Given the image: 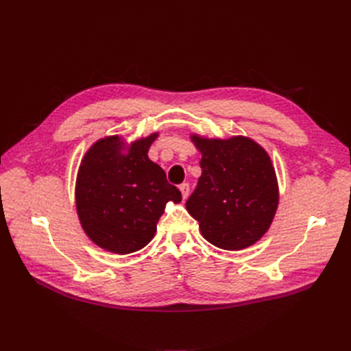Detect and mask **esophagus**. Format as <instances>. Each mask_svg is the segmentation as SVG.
<instances>
[{
    "mask_svg": "<svg viewBox=\"0 0 351 351\" xmlns=\"http://www.w3.org/2000/svg\"><path fill=\"white\" fill-rule=\"evenodd\" d=\"M180 192H182V195H183V199H187L189 193H191V186H189L187 183L180 184Z\"/></svg>",
    "mask_w": 351,
    "mask_h": 351,
    "instance_id": "34e87169",
    "label": "esophagus"
}]
</instances>
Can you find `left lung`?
I'll return each instance as SVG.
<instances>
[{"mask_svg": "<svg viewBox=\"0 0 351 351\" xmlns=\"http://www.w3.org/2000/svg\"><path fill=\"white\" fill-rule=\"evenodd\" d=\"M201 150L202 176L186 208L204 238L221 250L238 251L267 232L279 193L271 160L246 137H192Z\"/></svg>", "mask_w": 351, "mask_h": 351, "instance_id": "left-lung-1", "label": "left lung"}]
</instances>
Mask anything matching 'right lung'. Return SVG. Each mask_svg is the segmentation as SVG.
Returning a JSON list of instances; mask_svg holds the SVG:
<instances>
[{
    "label": "right lung",
    "mask_w": 351,
    "mask_h": 351,
    "mask_svg": "<svg viewBox=\"0 0 351 351\" xmlns=\"http://www.w3.org/2000/svg\"><path fill=\"white\" fill-rule=\"evenodd\" d=\"M156 134L134 141L122 154L119 137L99 140L85 154L77 178V211L82 229L101 248L131 254L156 232L165 205L182 201L162 168L147 152Z\"/></svg>",
    "instance_id": "obj_1"
}]
</instances>
